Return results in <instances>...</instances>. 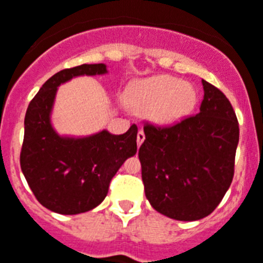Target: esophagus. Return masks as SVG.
I'll use <instances>...</instances> for the list:
<instances>
[{
    "label": "esophagus",
    "mask_w": 263,
    "mask_h": 263,
    "mask_svg": "<svg viewBox=\"0 0 263 263\" xmlns=\"http://www.w3.org/2000/svg\"><path fill=\"white\" fill-rule=\"evenodd\" d=\"M144 140H145V133H144V130H138V133H137V144H138V146L141 145Z\"/></svg>",
    "instance_id": "esophagus-1"
}]
</instances>
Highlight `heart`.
<instances>
[{
  "label": "heart",
  "mask_w": 263,
  "mask_h": 263,
  "mask_svg": "<svg viewBox=\"0 0 263 263\" xmlns=\"http://www.w3.org/2000/svg\"><path fill=\"white\" fill-rule=\"evenodd\" d=\"M196 99L192 85L168 75L140 81L129 93V101L134 108L149 109L151 119L162 125L173 123L191 112Z\"/></svg>",
  "instance_id": "heart-1"
}]
</instances>
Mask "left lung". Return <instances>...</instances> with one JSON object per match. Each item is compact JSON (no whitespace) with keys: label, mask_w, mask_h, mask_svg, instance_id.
Segmentation results:
<instances>
[{"label":"left lung","mask_w":263,"mask_h":263,"mask_svg":"<svg viewBox=\"0 0 263 263\" xmlns=\"http://www.w3.org/2000/svg\"><path fill=\"white\" fill-rule=\"evenodd\" d=\"M201 82L199 114L168 126L146 122L138 149L146 199L158 213L178 221L211 214L235 174L239 122L227 96Z\"/></svg>","instance_id":"8db88e82"}]
</instances>
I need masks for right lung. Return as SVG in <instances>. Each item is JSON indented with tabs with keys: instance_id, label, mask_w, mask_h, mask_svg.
<instances>
[{
	"instance_id": "right-lung-1",
	"label": "right lung",
	"mask_w": 263,
	"mask_h": 263,
	"mask_svg": "<svg viewBox=\"0 0 263 263\" xmlns=\"http://www.w3.org/2000/svg\"><path fill=\"white\" fill-rule=\"evenodd\" d=\"M105 72V64H82L59 71L28 104L20 167L36 200L59 214H79L97 207L123 162L137 152L136 125L119 136L103 130L83 138L60 137L50 125L60 83L78 75Z\"/></svg>"
}]
</instances>
